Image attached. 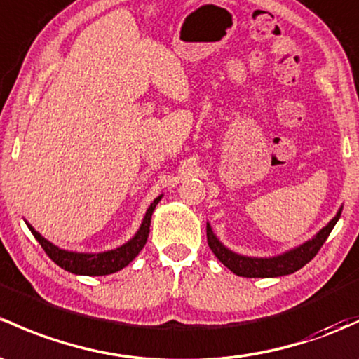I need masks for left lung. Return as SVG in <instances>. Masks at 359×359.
I'll return each mask as SVG.
<instances>
[{"mask_svg":"<svg viewBox=\"0 0 359 359\" xmlns=\"http://www.w3.org/2000/svg\"><path fill=\"white\" fill-rule=\"evenodd\" d=\"M341 211L339 210L337 217H334L330 220V224L327 227H323L313 237L311 241L304 243L303 246L292 249V251L285 252V255L277 256V258H246V256H239L236 252L229 251L227 248H224L220 244V241L215 237V233L211 232L210 225H206V239H208V246L213 255L224 263L230 271H233L239 277H248V278H259V277H282V275H289L303 269L306 263L311 262L316 256V252L320 251V248L323 246V243L327 241V237L330 236L332 229L337 224L339 217H341Z\"/></svg>","mask_w":359,"mask_h":359,"instance_id":"8db88e82","label":"left lung"}]
</instances>
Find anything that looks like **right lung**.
Wrapping results in <instances>:
<instances>
[{
	"mask_svg": "<svg viewBox=\"0 0 359 359\" xmlns=\"http://www.w3.org/2000/svg\"><path fill=\"white\" fill-rule=\"evenodd\" d=\"M160 199L161 196L151 203L148 211H146L144 220H142L141 229L137 230V233L132 237L129 243L113 249V251L100 252V255H82V252L63 251V249L53 246L50 241L44 239V237L41 236L39 232H36L30 225L29 229L30 232H32V236L39 241L41 248L46 251V255L50 256L56 265L62 266L63 270L72 271V273H77V275H110V273H115V271L122 270L123 266L129 265L132 259L141 252V249L144 248L146 241H148V236H149L151 215H153V211L156 208Z\"/></svg>",
	"mask_w": 359,
	"mask_h": 359,
	"instance_id": "right-lung-1",
	"label": "right lung"
}]
</instances>
